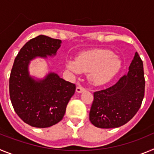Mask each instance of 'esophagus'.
Segmentation results:
<instances>
[{
	"instance_id": "34e87169",
	"label": "esophagus",
	"mask_w": 154,
	"mask_h": 154,
	"mask_svg": "<svg viewBox=\"0 0 154 154\" xmlns=\"http://www.w3.org/2000/svg\"><path fill=\"white\" fill-rule=\"evenodd\" d=\"M85 90V88H83L82 86H78L76 88V92H78V93H81V92H84Z\"/></svg>"
}]
</instances>
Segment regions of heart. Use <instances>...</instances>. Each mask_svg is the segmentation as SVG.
Wrapping results in <instances>:
<instances>
[{"label":"heart","instance_id":"obj_1","mask_svg":"<svg viewBox=\"0 0 154 154\" xmlns=\"http://www.w3.org/2000/svg\"><path fill=\"white\" fill-rule=\"evenodd\" d=\"M65 67L75 74L89 73L93 85H102L112 79L121 69V61L109 50L96 49L82 53L75 61L67 59Z\"/></svg>","mask_w":154,"mask_h":154}]
</instances>
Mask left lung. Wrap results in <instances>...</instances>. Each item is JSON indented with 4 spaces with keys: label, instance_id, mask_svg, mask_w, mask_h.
Returning a JSON list of instances; mask_svg holds the SVG:
<instances>
[{
    "label": "left lung",
    "instance_id": "obj_1",
    "mask_svg": "<svg viewBox=\"0 0 154 154\" xmlns=\"http://www.w3.org/2000/svg\"><path fill=\"white\" fill-rule=\"evenodd\" d=\"M144 91L143 65L136 52L127 74L112 86L94 92L89 120L95 126L103 129L126 124L140 108Z\"/></svg>",
    "mask_w": 154,
    "mask_h": 154
}]
</instances>
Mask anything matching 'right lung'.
Wrapping results in <instances>:
<instances>
[{"mask_svg":"<svg viewBox=\"0 0 154 154\" xmlns=\"http://www.w3.org/2000/svg\"><path fill=\"white\" fill-rule=\"evenodd\" d=\"M62 41L39 35L28 41L16 56L9 79V92L14 109L24 123L46 128L60 122L74 95L75 85L50 72L43 79L29 75L30 61L37 57L56 55Z\"/></svg>","mask_w":154,"mask_h":154,"instance_id":"1","label":"right lung"}]
</instances>
